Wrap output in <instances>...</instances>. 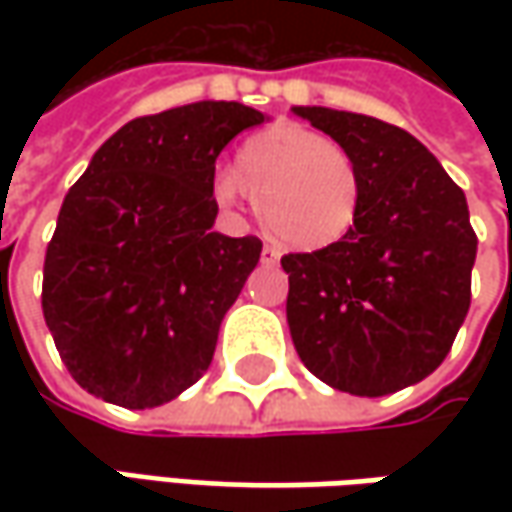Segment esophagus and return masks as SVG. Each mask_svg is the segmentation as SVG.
Masks as SVG:
<instances>
[{
    "label": "esophagus",
    "mask_w": 512,
    "mask_h": 512,
    "mask_svg": "<svg viewBox=\"0 0 512 512\" xmlns=\"http://www.w3.org/2000/svg\"><path fill=\"white\" fill-rule=\"evenodd\" d=\"M279 262V250L276 247H262V265H276Z\"/></svg>",
    "instance_id": "34e87169"
}]
</instances>
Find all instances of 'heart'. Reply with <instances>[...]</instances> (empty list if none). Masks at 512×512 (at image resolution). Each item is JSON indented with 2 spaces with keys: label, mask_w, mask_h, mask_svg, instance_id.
I'll return each mask as SVG.
<instances>
[{
  "label": "heart",
  "mask_w": 512,
  "mask_h": 512,
  "mask_svg": "<svg viewBox=\"0 0 512 512\" xmlns=\"http://www.w3.org/2000/svg\"><path fill=\"white\" fill-rule=\"evenodd\" d=\"M245 193L270 239L319 253L342 245L362 216L364 173L350 150L325 133L276 122L233 156V176L213 182L219 205Z\"/></svg>",
  "instance_id": "obj_1"
}]
</instances>
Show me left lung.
I'll return each instance as SVG.
<instances>
[{
	"label": "left lung",
	"mask_w": 512,
	"mask_h": 512,
	"mask_svg": "<svg viewBox=\"0 0 512 512\" xmlns=\"http://www.w3.org/2000/svg\"><path fill=\"white\" fill-rule=\"evenodd\" d=\"M293 110L364 173L362 216L342 245L282 256L296 353L336 390L396 393L444 362L470 310L479 239L467 199L407 130L347 110Z\"/></svg>",
	"instance_id": "1"
}]
</instances>
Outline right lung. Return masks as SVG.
I'll list each match as a JSON object with an SVG mask.
<instances>
[{
  "label": "right lung",
  "instance_id": "add662e5",
  "mask_svg": "<svg viewBox=\"0 0 512 512\" xmlns=\"http://www.w3.org/2000/svg\"><path fill=\"white\" fill-rule=\"evenodd\" d=\"M265 122L239 102L139 116L93 153L45 253L42 313L79 387L145 410L202 379L219 325L259 262L216 230V159Z\"/></svg>",
  "mask_w": 512,
  "mask_h": 512
}]
</instances>
